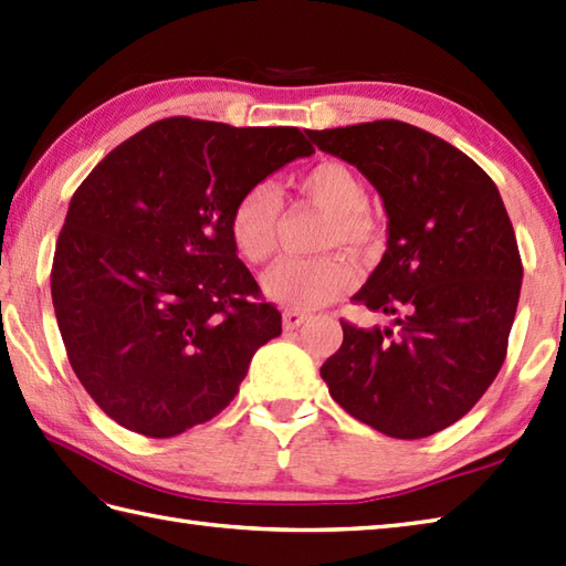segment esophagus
<instances>
[{
  "instance_id": "34e87169",
  "label": "esophagus",
  "mask_w": 566,
  "mask_h": 566,
  "mask_svg": "<svg viewBox=\"0 0 566 566\" xmlns=\"http://www.w3.org/2000/svg\"><path fill=\"white\" fill-rule=\"evenodd\" d=\"M304 321H306V315L298 313V311H284V315H282V325H284L286 333L298 331V327L304 325Z\"/></svg>"
}]
</instances>
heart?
I'll return each instance as SVG.
<instances>
[{"label":"heart","instance_id":"heart-1","mask_svg":"<svg viewBox=\"0 0 566 566\" xmlns=\"http://www.w3.org/2000/svg\"><path fill=\"white\" fill-rule=\"evenodd\" d=\"M301 195L327 214L321 248L343 245L354 253L371 251L378 229L364 212L366 188L354 170L339 161H321L296 180ZM282 197L270 182L248 188L231 209L229 233L235 253L248 265H262L277 248V221ZM357 282V268L337 255L284 260L262 280V292L289 311H315L339 298Z\"/></svg>","mask_w":566,"mask_h":566}]
</instances>
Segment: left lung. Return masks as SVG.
<instances>
[{"instance_id":"1","label":"left lung","mask_w":566,"mask_h":566,"mask_svg":"<svg viewBox=\"0 0 566 566\" xmlns=\"http://www.w3.org/2000/svg\"><path fill=\"white\" fill-rule=\"evenodd\" d=\"M306 135L357 166L388 217L386 253L354 301L392 325L343 323L321 376L359 422L431 437L470 412L506 357L523 268L502 195L461 149L400 120Z\"/></svg>"}]
</instances>
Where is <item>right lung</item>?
<instances>
[{"label":"right lung","instance_id":"1","mask_svg":"<svg viewBox=\"0 0 566 566\" xmlns=\"http://www.w3.org/2000/svg\"><path fill=\"white\" fill-rule=\"evenodd\" d=\"M313 147L296 127L166 117L74 192L50 289L76 378L117 424L168 439L217 417L282 333L229 233L239 197Z\"/></svg>","mask_w":566,"mask_h":566}]
</instances>
